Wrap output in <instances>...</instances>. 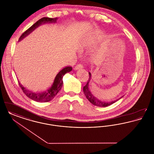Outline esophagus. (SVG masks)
Segmentation results:
<instances>
[{"label": "esophagus", "instance_id": "34e87169", "mask_svg": "<svg viewBox=\"0 0 154 154\" xmlns=\"http://www.w3.org/2000/svg\"><path fill=\"white\" fill-rule=\"evenodd\" d=\"M83 67V65H82V64H80V63H79V64H78L77 65H76V66L74 67V70H78V69H82Z\"/></svg>", "mask_w": 154, "mask_h": 154}]
</instances>
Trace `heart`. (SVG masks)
Instances as JSON below:
<instances>
[{"instance_id": "b5f03b06", "label": "heart", "mask_w": 154, "mask_h": 154, "mask_svg": "<svg viewBox=\"0 0 154 154\" xmlns=\"http://www.w3.org/2000/svg\"><path fill=\"white\" fill-rule=\"evenodd\" d=\"M99 39V38H97ZM89 40V39H88ZM92 40L90 41V40H88V39H85L84 40L82 41V43H81V48H87L89 45H90V43H91V42H94V38L93 39H92Z\"/></svg>"}]
</instances>
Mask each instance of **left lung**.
Masks as SVG:
<instances>
[{
    "label": "left lung",
    "mask_w": 154,
    "mask_h": 154,
    "mask_svg": "<svg viewBox=\"0 0 154 154\" xmlns=\"http://www.w3.org/2000/svg\"><path fill=\"white\" fill-rule=\"evenodd\" d=\"M88 73H89V79H88L87 84L83 87V91H84V93L86 96V97L87 98V99L92 104H93L94 105H95L96 106H98V107H107L108 106H110L111 104H113L114 103L117 102L119 99L118 100H114V101H112L111 102H103V101H102V100L97 99L95 96L92 95V94L90 91V89L89 87V82H90L91 79V74L90 72H88Z\"/></svg>",
    "instance_id": "1"
}]
</instances>
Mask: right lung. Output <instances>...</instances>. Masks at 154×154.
<instances>
[{
	"label": "right lung",
	"instance_id": "obj_1",
	"mask_svg": "<svg viewBox=\"0 0 154 154\" xmlns=\"http://www.w3.org/2000/svg\"><path fill=\"white\" fill-rule=\"evenodd\" d=\"M57 18H52L48 17H43L37 21L35 23H34L32 26H30L29 29L25 31L22 34V35L20 37V40H22L23 38L28 35L30 33H31L33 30L35 29L37 26H38L42 23H44L45 22H55ZM72 70V67L71 66H66L65 68L62 69L58 74H57L53 84L51 86L48 88L47 90L43 92H38L35 93L30 91L27 89L24 88L18 81V84L21 88L23 92L30 99H32L37 102H47L51 100L54 97L57 95L59 91L61 89L63 85V75L68 72H70Z\"/></svg>",
	"mask_w": 154,
	"mask_h": 154
}]
</instances>
